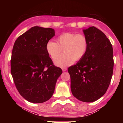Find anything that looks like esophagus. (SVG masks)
Here are the masks:
<instances>
[{
  "label": "esophagus",
  "instance_id": "obj_1",
  "mask_svg": "<svg viewBox=\"0 0 123 123\" xmlns=\"http://www.w3.org/2000/svg\"><path fill=\"white\" fill-rule=\"evenodd\" d=\"M62 69L63 71H66L67 70V68H65V67H64V68H62Z\"/></svg>",
  "mask_w": 123,
  "mask_h": 123
}]
</instances>
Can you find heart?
<instances>
[{"instance_id": "1", "label": "heart", "mask_w": 123, "mask_h": 123, "mask_svg": "<svg viewBox=\"0 0 123 123\" xmlns=\"http://www.w3.org/2000/svg\"><path fill=\"white\" fill-rule=\"evenodd\" d=\"M89 46L88 40L84 34L75 33H65L56 38V43L49 41L46 44V50L50 58L54 60L63 49L64 54L55 61L56 65L65 67L71 65L75 61L82 59Z\"/></svg>"}]
</instances>
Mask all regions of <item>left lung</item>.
<instances>
[{"mask_svg":"<svg viewBox=\"0 0 123 123\" xmlns=\"http://www.w3.org/2000/svg\"><path fill=\"white\" fill-rule=\"evenodd\" d=\"M89 46L85 56L69 67L73 96L85 102L99 99L106 93L114 68L112 44L105 34L95 27L83 30Z\"/></svg>","mask_w":123,"mask_h":123,"instance_id":"obj_1","label":"left lung"}]
</instances>
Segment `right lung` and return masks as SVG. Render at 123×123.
I'll use <instances>...</instances> for the list:
<instances>
[{
    "mask_svg": "<svg viewBox=\"0 0 123 123\" xmlns=\"http://www.w3.org/2000/svg\"><path fill=\"white\" fill-rule=\"evenodd\" d=\"M55 33L51 28L35 26L15 42L11 72L19 94L32 103H43L52 96L62 69L55 66L46 44Z\"/></svg>",
    "mask_w": 123,
    "mask_h": 123,
    "instance_id": "1",
    "label": "right lung"
}]
</instances>
